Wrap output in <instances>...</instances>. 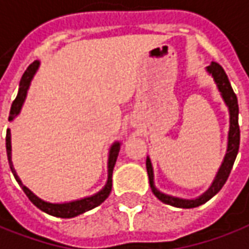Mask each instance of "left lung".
<instances>
[{
	"instance_id": "obj_1",
	"label": "left lung",
	"mask_w": 249,
	"mask_h": 249,
	"mask_svg": "<svg viewBox=\"0 0 249 249\" xmlns=\"http://www.w3.org/2000/svg\"><path fill=\"white\" fill-rule=\"evenodd\" d=\"M208 71L213 75L215 83L218 86V90L221 91L222 98L225 104L229 107V114H231V126H229V136H228V151L225 155V159L222 161L221 168L218 170V174L215 177L213 185L203 196H201L197 199H180L177 197H170L158 190L154 186V174H152V164L151 160L147 159V173L149 177V185L154 191V194L160 199L161 202L171 205L175 208H183V209H190V208H197L202 203L208 202L210 198L214 197L221 187L225 185L229 174L232 171V167L236 160V156L239 152L240 147V126H239V104H237V97L234 94L233 89L231 86V82L228 79L225 71L217 62H212L210 66H208Z\"/></svg>"
}]
</instances>
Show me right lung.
I'll return each mask as SVG.
<instances>
[{
  "mask_svg": "<svg viewBox=\"0 0 249 249\" xmlns=\"http://www.w3.org/2000/svg\"><path fill=\"white\" fill-rule=\"evenodd\" d=\"M37 67H39V62L36 60V62H34L32 64H29L28 69L25 70V72L22 74L21 81H20V88H18V93H17V97H16V100L13 101L12 107H10L9 121L10 120H13V117L20 113L22 102H24L25 95H27V90L28 88H29V83L32 81V78H34L35 72L37 70ZM10 151H12V148H10V129H8L6 130V154H8V160H9L10 170H12L13 175H15L16 180L18 182V185L21 186V189L24 190V193H25L27 197L29 198V201L34 203L36 208H39L40 210L46 212L47 214L60 217V218H71V217H75V215L78 214H82V213H85V212H88V210L90 209H94V208H97L98 205H101V203L104 202V201L109 197V194H110V191H112V174L113 168H114V164H116V160H117V156H119L120 142H114L112 145V148H110L109 164H107V167H109L107 174H109V175H107V185H105V187H104L100 193H97L95 196H93V197L83 198V199H79V201H74V202L69 203L46 202V201H43V199H40V198L36 197L32 191L22 185L21 180L17 177L15 168H13L12 160H10V154H12Z\"/></svg>",
  "mask_w": 249,
  "mask_h": 249,
  "instance_id": "obj_1",
  "label": "right lung"
}]
</instances>
